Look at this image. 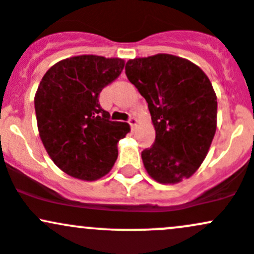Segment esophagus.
Returning a JSON list of instances; mask_svg holds the SVG:
<instances>
[{"mask_svg": "<svg viewBox=\"0 0 254 254\" xmlns=\"http://www.w3.org/2000/svg\"><path fill=\"white\" fill-rule=\"evenodd\" d=\"M127 122H128V125L130 126V128H134L135 125H137V119H135V117H130Z\"/></svg>", "mask_w": 254, "mask_h": 254, "instance_id": "obj_1", "label": "esophagus"}]
</instances>
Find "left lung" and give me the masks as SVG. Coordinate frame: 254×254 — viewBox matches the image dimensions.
<instances>
[{"label":"left lung","mask_w":254,"mask_h":254,"mask_svg":"<svg viewBox=\"0 0 254 254\" xmlns=\"http://www.w3.org/2000/svg\"><path fill=\"white\" fill-rule=\"evenodd\" d=\"M126 76L145 98L156 137L141 151L155 181L189 178L208 152L217 127V97L197 65L171 54L128 61Z\"/></svg>","instance_id":"left-lung-1"}]
</instances>
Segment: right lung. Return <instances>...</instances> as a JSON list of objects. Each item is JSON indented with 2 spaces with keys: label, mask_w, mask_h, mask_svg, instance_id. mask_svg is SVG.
I'll return each mask as SVG.
<instances>
[{
  "label": "right lung",
  "mask_w": 254,
  "mask_h": 254,
  "mask_svg": "<svg viewBox=\"0 0 254 254\" xmlns=\"http://www.w3.org/2000/svg\"><path fill=\"white\" fill-rule=\"evenodd\" d=\"M125 66L119 58L78 56L51 67L35 95L43 145L63 172L82 181L105 176L117 159V143L129 132L126 122L111 121L99 93Z\"/></svg>",
  "instance_id": "obj_1"
}]
</instances>
